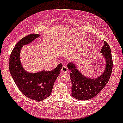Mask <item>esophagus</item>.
<instances>
[{
    "mask_svg": "<svg viewBox=\"0 0 123 123\" xmlns=\"http://www.w3.org/2000/svg\"><path fill=\"white\" fill-rule=\"evenodd\" d=\"M67 71H68L67 67H66V66H63V67H62V68L61 69V72H62V73H67Z\"/></svg>",
    "mask_w": 123,
    "mask_h": 123,
    "instance_id": "esophagus-1",
    "label": "esophagus"
}]
</instances>
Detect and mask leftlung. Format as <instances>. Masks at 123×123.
I'll return each instance as SVG.
<instances>
[{
  "label": "left lung",
  "mask_w": 123,
  "mask_h": 123,
  "mask_svg": "<svg viewBox=\"0 0 123 123\" xmlns=\"http://www.w3.org/2000/svg\"><path fill=\"white\" fill-rule=\"evenodd\" d=\"M100 53L105 59L106 66L102 74L95 78L85 76L73 63L70 62L68 64V68L71 71L72 95L75 99L80 100L92 99L101 91L109 81L112 73L113 61L111 49L109 44L105 41Z\"/></svg>",
  "instance_id": "8db88e82"
}]
</instances>
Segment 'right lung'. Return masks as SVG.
Wrapping results in <instances>:
<instances>
[{
    "label": "right lung",
    "instance_id": "right-lung-1",
    "mask_svg": "<svg viewBox=\"0 0 123 123\" xmlns=\"http://www.w3.org/2000/svg\"><path fill=\"white\" fill-rule=\"evenodd\" d=\"M40 35L32 34L21 39L12 50L9 64L10 73L20 92L29 98L39 101L51 94L53 84L62 68L60 63L52 71L43 70L36 73H29L24 70L20 61L22 47L31 43Z\"/></svg>",
    "mask_w": 123,
    "mask_h": 123
}]
</instances>
